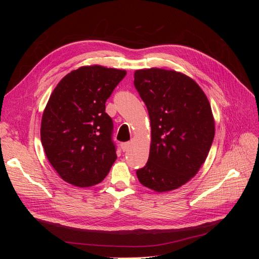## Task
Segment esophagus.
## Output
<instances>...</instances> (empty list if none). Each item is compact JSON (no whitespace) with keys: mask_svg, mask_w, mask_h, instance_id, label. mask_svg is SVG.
Masks as SVG:
<instances>
[{"mask_svg":"<svg viewBox=\"0 0 259 259\" xmlns=\"http://www.w3.org/2000/svg\"><path fill=\"white\" fill-rule=\"evenodd\" d=\"M130 143H122L121 144V149H122V151L123 152H126L127 150H128V148H130Z\"/></svg>","mask_w":259,"mask_h":259,"instance_id":"esophagus-1","label":"esophagus"}]
</instances>
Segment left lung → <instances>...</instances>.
<instances>
[{
  "mask_svg": "<svg viewBox=\"0 0 259 259\" xmlns=\"http://www.w3.org/2000/svg\"><path fill=\"white\" fill-rule=\"evenodd\" d=\"M134 85L151 123L150 152L136 170L138 180L156 192L177 189L198 173L213 143L209 101L191 77L174 70H136Z\"/></svg>",
  "mask_w": 259,
  "mask_h": 259,
  "instance_id": "obj_1",
  "label": "left lung"
}]
</instances>
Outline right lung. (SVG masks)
<instances>
[{
    "label": "right lung",
    "instance_id": "obj_1",
    "mask_svg": "<svg viewBox=\"0 0 259 259\" xmlns=\"http://www.w3.org/2000/svg\"><path fill=\"white\" fill-rule=\"evenodd\" d=\"M125 70L85 66L57 84L45 107L41 142L52 166L76 187L97 185L116 160L113 123L106 101Z\"/></svg>",
    "mask_w": 259,
    "mask_h": 259
}]
</instances>
